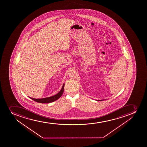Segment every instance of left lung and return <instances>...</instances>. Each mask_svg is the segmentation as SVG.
<instances>
[{
    "label": "left lung",
    "instance_id": "1",
    "mask_svg": "<svg viewBox=\"0 0 147 147\" xmlns=\"http://www.w3.org/2000/svg\"><path fill=\"white\" fill-rule=\"evenodd\" d=\"M105 100H106V99H105ZM104 100V99H103V100H97V101H100V100Z\"/></svg>",
    "mask_w": 147,
    "mask_h": 147
}]
</instances>
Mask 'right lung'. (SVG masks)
Wrapping results in <instances>:
<instances>
[{"instance_id":"obj_1","label":"right lung","mask_w":147,"mask_h":147,"mask_svg":"<svg viewBox=\"0 0 147 147\" xmlns=\"http://www.w3.org/2000/svg\"><path fill=\"white\" fill-rule=\"evenodd\" d=\"M64 86H65V84L64 83L62 87L61 88V90H60V92L58 93H57V94L53 95V96L49 97L44 98H41V99H35V98H32L30 97H28L32 99V100H34L35 102H39V103H48L52 102H55V100H58L62 96V95L64 92Z\"/></svg>"}]
</instances>
